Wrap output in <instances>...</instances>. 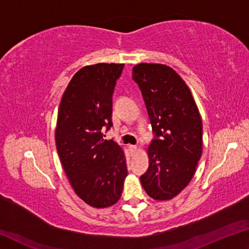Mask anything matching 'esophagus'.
Listing matches in <instances>:
<instances>
[{
    "mask_svg": "<svg viewBox=\"0 0 249 249\" xmlns=\"http://www.w3.org/2000/svg\"><path fill=\"white\" fill-rule=\"evenodd\" d=\"M129 150H130V153H132V154H135V153H137V151H138V147L135 146V145H130Z\"/></svg>",
    "mask_w": 249,
    "mask_h": 249,
    "instance_id": "1",
    "label": "esophagus"
}]
</instances>
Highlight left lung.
I'll use <instances>...</instances> for the list:
<instances>
[{"label": "left lung", "instance_id": "8db88e82", "mask_svg": "<svg viewBox=\"0 0 249 249\" xmlns=\"http://www.w3.org/2000/svg\"><path fill=\"white\" fill-rule=\"evenodd\" d=\"M156 138L147 147L149 168L141 177L151 199L168 201L195 176L202 155V120L187 83L169 66L138 64L133 68Z\"/></svg>", "mask_w": 249, "mask_h": 249}]
</instances>
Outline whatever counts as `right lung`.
<instances>
[{"label":"right lung","instance_id":"obj_1","mask_svg":"<svg viewBox=\"0 0 249 249\" xmlns=\"http://www.w3.org/2000/svg\"><path fill=\"white\" fill-rule=\"evenodd\" d=\"M124 64H95L74 73L62 94L54 130L57 151L80 199L96 209L120 200L127 176L124 149L103 138L112 126V95Z\"/></svg>","mask_w":249,"mask_h":249}]
</instances>
